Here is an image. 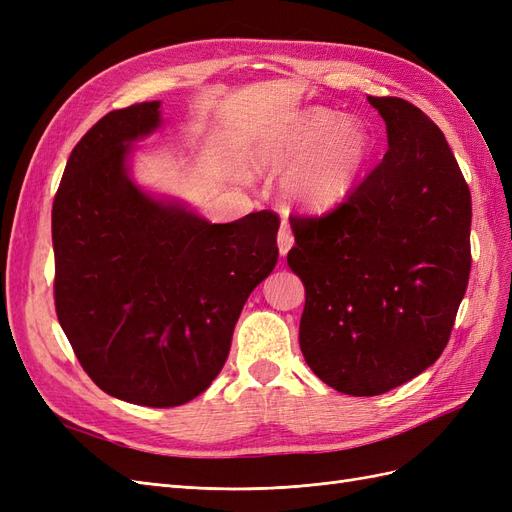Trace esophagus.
<instances>
[{
  "label": "esophagus",
  "instance_id": "obj_1",
  "mask_svg": "<svg viewBox=\"0 0 512 512\" xmlns=\"http://www.w3.org/2000/svg\"><path fill=\"white\" fill-rule=\"evenodd\" d=\"M294 243V237H292V230L288 224H282L280 232H277V247H280V256H286L288 250Z\"/></svg>",
  "mask_w": 512,
  "mask_h": 512
}]
</instances>
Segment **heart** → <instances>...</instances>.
<instances>
[{
	"mask_svg": "<svg viewBox=\"0 0 512 512\" xmlns=\"http://www.w3.org/2000/svg\"><path fill=\"white\" fill-rule=\"evenodd\" d=\"M374 153V136L359 119L324 106L305 108L262 147L258 162L288 170L284 192L305 209H329L356 188Z\"/></svg>",
	"mask_w": 512,
	"mask_h": 512,
	"instance_id": "obj_1",
	"label": "heart"
}]
</instances>
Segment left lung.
I'll return each mask as SVG.
<instances>
[{"mask_svg": "<svg viewBox=\"0 0 512 512\" xmlns=\"http://www.w3.org/2000/svg\"><path fill=\"white\" fill-rule=\"evenodd\" d=\"M389 151L342 205L292 215L305 286L299 344L335 391L374 397L440 359L470 277L472 198L444 134L401 98L367 96Z\"/></svg>", "mask_w": 512, "mask_h": 512, "instance_id": "obj_1", "label": "left lung"}]
</instances>
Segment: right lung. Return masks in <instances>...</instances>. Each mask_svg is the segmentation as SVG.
I'll use <instances>...</instances> for the list:
<instances>
[{
	"label": "right lung",
	"mask_w": 512,
	"mask_h": 512,
	"mask_svg": "<svg viewBox=\"0 0 512 512\" xmlns=\"http://www.w3.org/2000/svg\"><path fill=\"white\" fill-rule=\"evenodd\" d=\"M160 102L104 115L72 149L53 200L55 309L100 389L173 408L209 389L252 290L277 262L273 211L211 224L130 177Z\"/></svg>",
	"instance_id": "obj_1"
}]
</instances>
